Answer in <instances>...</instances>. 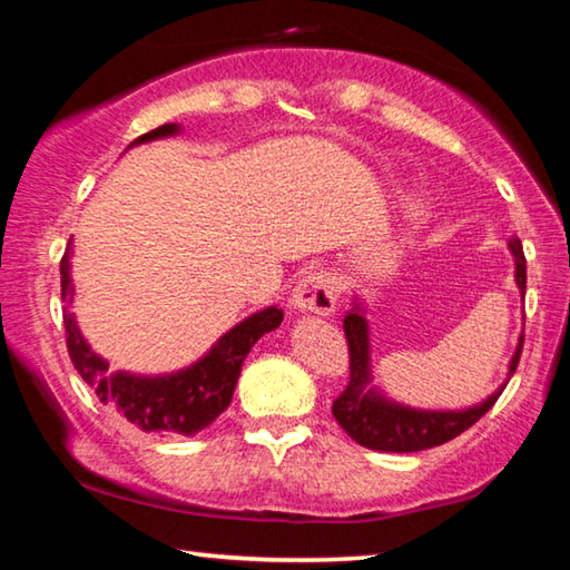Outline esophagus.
Returning <instances> with one entry per match:
<instances>
[{"label":"esophagus","mask_w":570,"mask_h":570,"mask_svg":"<svg viewBox=\"0 0 570 570\" xmlns=\"http://www.w3.org/2000/svg\"><path fill=\"white\" fill-rule=\"evenodd\" d=\"M292 308L296 314L330 316L336 308V288L330 274L312 272L296 282L292 294Z\"/></svg>","instance_id":"34e87169"}]
</instances>
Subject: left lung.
<instances>
[{
  "mask_svg": "<svg viewBox=\"0 0 570 570\" xmlns=\"http://www.w3.org/2000/svg\"><path fill=\"white\" fill-rule=\"evenodd\" d=\"M508 250L515 264V286L520 296H525V256L523 244L518 238L508 240ZM344 334L350 342V384L342 392V397L334 402L332 414L342 430L362 448L380 452H420L438 448L442 442L458 438L460 432L472 428L482 414H485L503 394L505 384L513 377L520 350H523V332L518 336L515 352L508 362L505 380L498 384L495 392H490L485 400L460 410H424L412 407L400 400L390 397L380 384H374L372 366V330L366 320L364 298L354 292L352 306L344 316Z\"/></svg>",
  "mask_w": 570,
  "mask_h": 570,
  "instance_id": "1",
  "label": "left lung"
}]
</instances>
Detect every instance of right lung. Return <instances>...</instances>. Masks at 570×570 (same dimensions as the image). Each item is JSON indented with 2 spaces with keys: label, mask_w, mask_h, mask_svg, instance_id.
<instances>
[{
  "label": "right lung",
  "mask_w": 570,
  "mask_h": 570,
  "mask_svg": "<svg viewBox=\"0 0 570 570\" xmlns=\"http://www.w3.org/2000/svg\"><path fill=\"white\" fill-rule=\"evenodd\" d=\"M180 132L183 128L178 122H166L135 138L128 150L142 146V142L176 138ZM60 276L67 352H70L75 370L90 384V390H95L102 404L120 412L125 420L132 422L142 432H166V435L193 438L200 430H206L234 400L240 366H244V360L254 350V344L264 334L278 330L284 322V308H278V304L258 308V312L248 314L236 326H230L226 334H220L204 356H198L196 362L180 366L176 372H112L110 362L95 352L90 342L85 340L72 312V238L60 262Z\"/></svg>",
  "instance_id": "add662e5"
}]
</instances>
